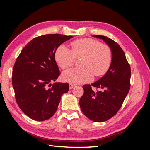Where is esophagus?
I'll return each mask as SVG.
<instances>
[{
	"instance_id": "obj_1",
	"label": "esophagus",
	"mask_w": 150,
	"mask_h": 150,
	"mask_svg": "<svg viewBox=\"0 0 150 150\" xmlns=\"http://www.w3.org/2000/svg\"><path fill=\"white\" fill-rule=\"evenodd\" d=\"M69 88H70V89H72V88H73L74 87V86H75L74 84H72V83H69Z\"/></svg>"
}]
</instances>
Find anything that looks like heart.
Returning a JSON list of instances; mask_svg holds the SVG:
<instances>
[{
  "instance_id": "heart-1",
  "label": "heart",
  "mask_w": 150,
  "mask_h": 150,
  "mask_svg": "<svg viewBox=\"0 0 150 150\" xmlns=\"http://www.w3.org/2000/svg\"><path fill=\"white\" fill-rule=\"evenodd\" d=\"M71 49L61 45L56 49L55 59L61 69H65L74 64L76 58H81L83 68H72L62 73V78L72 84L88 83L95 76L105 74L112 62L111 48L91 38L76 40L71 43Z\"/></svg>"
}]
</instances>
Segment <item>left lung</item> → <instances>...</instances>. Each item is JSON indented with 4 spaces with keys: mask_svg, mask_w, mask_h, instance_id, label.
<instances>
[{
    "mask_svg": "<svg viewBox=\"0 0 150 150\" xmlns=\"http://www.w3.org/2000/svg\"><path fill=\"white\" fill-rule=\"evenodd\" d=\"M101 39L112 51L110 69L101 78L91 84L83 86L84 94L79 105L83 114L94 122L110 120L119 111L130 89L131 68L125 54L119 44L104 35H93ZM93 86L99 89L95 92Z\"/></svg>",
    "mask_w": 150,
    "mask_h": 150,
    "instance_id": "left-lung-1",
    "label": "left lung"
}]
</instances>
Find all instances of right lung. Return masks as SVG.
I'll list each match as a JSON object with an SVG mask.
<instances>
[{
    "instance_id": "right-lung-1",
    "label": "right lung",
    "mask_w": 150,
    "mask_h": 150,
    "mask_svg": "<svg viewBox=\"0 0 150 150\" xmlns=\"http://www.w3.org/2000/svg\"><path fill=\"white\" fill-rule=\"evenodd\" d=\"M72 38L62 34L39 36L30 40L17 58L12 86L18 106L30 118L49 119L57 111L62 95L69 91L67 83H51L60 75L55 60L56 49Z\"/></svg>"
}]
</instances>
